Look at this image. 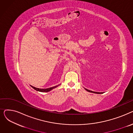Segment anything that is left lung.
I'll return each instance as SVG.
<instances>
[{
  "label": "left lung",
  "mask_w": 133,
  "mask_h": 133,
  "mask_svg": "<svg viewBox=\"0 0 133 133\" xmlns=\"http://www.w3.org/2000/svg\"><path fill=\"white\" fill-rule=\"evenodd\" d=\"M86 90H87L88 92H92V93H97V94H101L102 93H101V92H93V91H91V90H88L87 89H85Z\"/></svg>",
  "instance_id": "8db88e82"
}]
</instances>
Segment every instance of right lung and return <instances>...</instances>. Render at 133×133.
I'll list each match as a JSON object with an SVG mask.
<instances>
[{
  "label": "right lung",
  "instance_id": "1",
  "mask_svg": "<svg viewBox=\"0 0 133 133\" xmlns=\"http://www.w3.org/2000/svg\"><path fill=\"white\" fill-rule=\"evenodd\" d=\"M33 88H34L35 90H37V91H39V92H49L50 91V90H51L52 89L57 87L58 86H54L53 87H51V88H46V89H40V88H36V87H34L33 86H31Z\"/></svg>",
  "mask_w": 133,
  "mask_h": 133
}]
</instances>
